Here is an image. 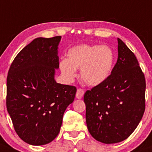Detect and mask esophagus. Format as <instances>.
I'll use <instances>...</instances> for the list:
<instances>
[{"instance_id":"esophagus-1","label":"esophagus","mask_w":152,"mask_h":152,"mask_svg":"<svg viewBox=\"0 0 152 152\" xmlns=\"http://www.w3.org/2000/svg\"><path fill=\"white\" fill-rule=\"evenodd\" d=\"M84 90H83L82 89L79 88L77 89V91H76V98H78V99L82 98V97L84 96Z\"/></svg>"}]
</instances>
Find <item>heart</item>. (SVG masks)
<instances>
[{"label":"heart","mask_w":152,"mask_h":152,"mask_svg":"<svg viewBox=\"0 0 152 152\" xmlns=\"http://www.w3.org/2000/svg\"><path fill=\"white\" fill-rule=\"evenodd\" d=\"M68 59L60 61V68L64 76L72 80L76 69L81 68V77L89 86L102 84L109 77L114 68L115 54L111 47L99 44H81L71 48Z\"/></svg>","instance_id":"heart-1"}]
</instances>
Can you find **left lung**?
<instances>
[{
	"mask_svg": "<svg viewBox=\"0 0 152 152\" xmlns=\"http://www.w3.org/2000/svg\"><path fill=\"white\" fill-rule=\"evenodd\" d=\"M117 40L118 59L111 75L84 96L89 133L108 144L127 139L145 111L144 74L133 52Z\"/></svg>",
	"mask_w": 152,
	"mask_h": 152,
	"instance_id": "left-lung-1",
	"label": "left lung"
}]
</instances>
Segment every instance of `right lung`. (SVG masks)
<instances>
[{
    "label": "right lung",
    "instance_id": "1",
    "mask_svg": "<svg viewBox=\"0 0 152 152\" xmlns=\"http://www.w3.org/2000/svg\"><path fill=\"white\" fill-rule=\"evenodd\" d=\"M60 40L61 36L34 39L16 56L8 73L7 111L17 135L30 145L55 139L76 95V87L55 80Z\"/></svg>",
    "mask_w": 152,
    "mask_h": 152
}]
</instances>
